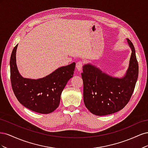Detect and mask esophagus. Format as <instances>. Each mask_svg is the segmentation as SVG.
I'll use <instances>...</instances> for the list:
<instances>
[{
    "instance_id": "esophagus-1",
    "label": "esophagus",
    "mask_w": 148,
    "mask_h": 148,
    "mask_svg": "<svg viewBox=\"0 0 148 148\" xmlns=\"http://www.w3.org/2000/svg\"><path fill=\"white\" fill-rule=\"evenodd\" d=\"M83 66V61H79L77 62V64H76V66H77V70L79 71H81L82 70Z\"/></svg>"
}]
</instances>
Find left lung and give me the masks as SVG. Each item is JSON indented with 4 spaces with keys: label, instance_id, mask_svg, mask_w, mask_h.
<instances>
[{
    "label": "left lung",
    "instance_id": "left-lung-1",
    "mask_svg": "<svg viewBox=\"0 0 148 148\" xmlns=\"http://www.w3.org/2000/svg\"><path fill=\"white\" fill-rule=\"evenodd\" d=\"M127 40L132 54L123 77H112L89 64L83 66L84 105L96 115H109L122 110L132 96L138 77V63L133 44Z\"/></svg>",
    "mask_w": 148,
    "mask_h": 148
}]
</instances>
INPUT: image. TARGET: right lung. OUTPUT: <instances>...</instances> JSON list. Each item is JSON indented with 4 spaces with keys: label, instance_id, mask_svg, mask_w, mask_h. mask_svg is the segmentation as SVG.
<instances>
[{
    "label": "right lung",
    "instance_id": "1",
    "mask_svg": "<svg viewBox=\"0 0 148 148\" xmlns=\"http://www.w3.org/2000/svg\"><path fill=\"white\" fill-rule=\"evenodd\" d=\"M17 45L10 60V80L13 91L21 104L40 114H49L59 106L61 93L73 77L75 63L57 69L46 77L37 79L25 78L19 73L16 64Z\"/></svg>",
    "mask_w": 148,
    "mask_h": 148
}]
</instances>
